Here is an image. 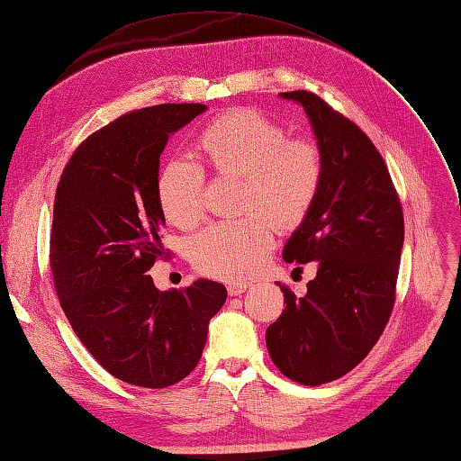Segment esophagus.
<instances>
[{
	"instance_id": "obj_1",
	"label": "esophagus",
	"mask_w": 461,
	"mask_h": 461,
	"mask_svg": "<svg viewBox=\"0 0 461 461\" xmlns=\"http://www.w3.org/2000/svg\"><path fill=\"white\" fill-rule=\"evenodd\" d=\"M246 289H249V285H246V284H229V287H227V291H229V295H230V297H239V295H242Z\"/></svg>"
}]
</instances>
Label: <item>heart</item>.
Wrapping results in <instances>:
<instances>
[{
  "label": "heart",
  "instance_id": "heart-1",
  "mask_svg": "<svg viewBox=\"0 0 461 461\" xmlns=\"http://www.w3.org/2000/svg\"><path fill=\"white\" fill-rule=\"evenodd\" d=\"M197 149L212 174L240 177L239 211L189 240L201 274L242 282L262 267L274 244V223L291 230L305 221L319 197L324 164L317 144L289 140L282 125L254 109H232L201 131ZM156 194L167 222L192 229L203 219V170L194 162H166Z\"/></svg>",
  "mask_w": 461,
  "mask_h": 461
}]
</instances>
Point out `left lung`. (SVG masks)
I'll use <instances>...</instances> for the list:
<instances>
[{
    "label": "left lung",
    "instance_id": "obj_1",
    "mask_svg": "<svg viewBox=\"0 0 461 461\" xmlns=\"http://www.w3.org/2000/svg\"><path fill=\"white\" fill-rule=\"evenodd\" d=\"M305 109L322 154L315 205L284 249L285 262L317 264L307 294L285 285V309L266 330L269 357L303 385H322L360 364L395 303L405 222L387 166L367 134L299 89L279 94Z\"/></svg>",
    "mask_w": 461,
    "mask_h": 461
}]
</instances>
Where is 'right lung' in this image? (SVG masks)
<instances>
[{"label": "right lung", "instance_id": "add662e5", "mask_svg": "<svg viewBox=\"0 0 461 461\" xmlns=\"http://www.w3.org/2000/svg\"><path fill=\"white\" fill-rule=\"evenodd\" d=\"M205 109L164 104L115 119L77 146L56 187L50 267L64 315L111 375L137 387L192 374L227 301L211 279L160 291L146 274L166 258L160 154Z\"/></svg>", "mask_w": 461, "mask_h": 461}]
</instances>
